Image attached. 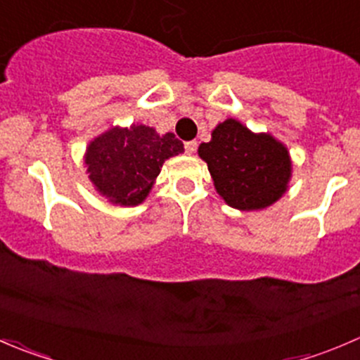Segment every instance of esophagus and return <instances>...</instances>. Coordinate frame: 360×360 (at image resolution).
Returning <instances> with one entry per match:
<instances>
[{"instance_id":"obj_1","label":"esophagus","mask_w":360,"mask_h":360,"mask_svg":"<svg viewBox=\"0 0 360 360\" xmlns=\"http://www.w3.org/2000/svg\"><path fill=\"white\" fill-rule=\"evenodd\" d=\"M184 151H186L188 155H193L195 151H197V141H186V143H184Z\"/></svg>"}]
</instances>
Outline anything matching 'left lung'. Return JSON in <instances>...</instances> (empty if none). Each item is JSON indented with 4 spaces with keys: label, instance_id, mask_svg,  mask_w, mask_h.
I'll return each mask as SVG.
<instances>
[{
    "label": "left lung",
    "instance_id": "obj_1",
    "mask_svg": "<svg viewBox=\"0 0 360 360\" xmlns=\"http://www.w3.org/2000/svg\"><path fill=\"white\" fill-rule=\"evenodd\" d=\"M198 155L207 162L217 193L235 209H264L288 190L291 160L284 144L270 134H252L237 120L219 123Z\"/></svg>",
    "mask_w": 360,
    "mask_h": 360
}]
</instances>
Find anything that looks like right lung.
<instances>
[{"label": "right lung", "instance_id": "1", "mask_svg": "<svg viewBox=\"0 0 360 360\" xmlns=\"http://www.w3.org/2000/svg\"><path fill=\"white\" fill-rule=\"evenodd\" d=\"M174 134L158 136L146 125L111 129L90 143L86 172L99 193L120 205H137L146 198L163 162L183 153Z\"/></svg>", "mask_w": 360, "mask_h": 360}]
</instances>
